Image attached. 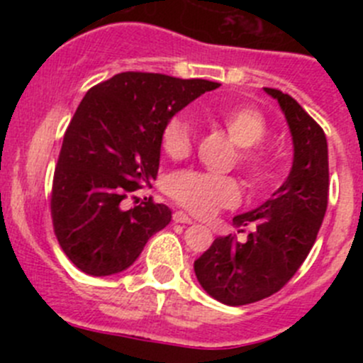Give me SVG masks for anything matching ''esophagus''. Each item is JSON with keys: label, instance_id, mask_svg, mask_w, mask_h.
Masks as SVG:
<instances>
[{"label": "esophagus", "instance_id": "1", "mask_svg": "<svg viewBox=\"0 0 363 363\" xmlns=\"http://www.w3.org/2000/svg\"><path fill=\"white\" fill-rule=\"evenodd\" d=\"M174 221H175V223H186V225H191L193 219L189 218V216L186 214V212L175 211V212H174Z\"/></svg>", "mask_w": 363, "mask_h": 363}]
</instances>
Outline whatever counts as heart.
<instances>
[{"instance_id":"b5f03b06","label":"heart","mask_w":363,"mask_h":363,"mask_svg":"<svg viewBox=\"0 0 363 363\" xmlns=\"http://www.w3.org/2000/svg\"><path fill=\"white\" fill-rule=\"evenodd\" d=\"M208 117L223 124L226 133L239 145V163L252 184L262 186L270 177V158L259 147L267 137V119L250 105H221L208 112ZM193 145V126L186 113H175L161 131V149L170 160L186 158ZM167 193L196 216L214 214L218 208L232 207L240 200L239 182L230 175L182 170L170 175Z\"/></svg>"}]
</instances>
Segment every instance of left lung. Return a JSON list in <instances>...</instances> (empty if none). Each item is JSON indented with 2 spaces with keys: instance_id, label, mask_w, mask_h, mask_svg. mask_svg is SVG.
<instances>
[{
  "instance_id": "left-lung-1",
  "label": "left lung",
  "mask_w": 363,
  "mask_h": 363,
  "mask_svg": "<svg viewBox=\"0 0 363 363\" xmlns=\"http://www.w3.org/2000/svg\"><path fill=\"white\" fill-rule=\"evenodd\" d=\"M284 112L294 140L290 175L265 203L233 218L252 226L246 242L218 237L195 262L199 283L226 306H246L279 291L309 255L328 203V145L325 131L296 100L265 87ZM244 232V230H242Z\"/></svg>"
}]
</instances>
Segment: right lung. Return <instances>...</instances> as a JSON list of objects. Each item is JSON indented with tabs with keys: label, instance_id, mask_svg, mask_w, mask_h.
<instances>
[{
	"label": "right lung",
	"instance_id": "add662e5",
	"mask_svg": "<svg viewBox=\"0 0 363 363\" xmlns=\"http://www.w3.org/2000/svg\"><path fill=\"white\" fill-rule=\"evenodd\" d=\"M219 86L123 72L87 91L65 133L50 195L54 233L77 269L123 272L170 223V208L152 199L128 211L123 202L158 175L167 121Z\"/></svg>",
	"mask_w": 363,
	"mask_h": 363
}]
</instances>
